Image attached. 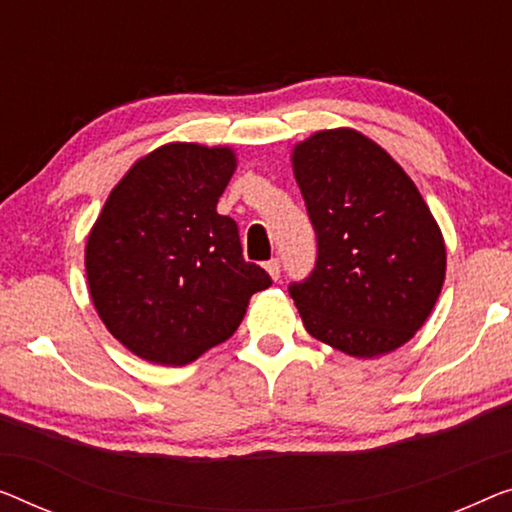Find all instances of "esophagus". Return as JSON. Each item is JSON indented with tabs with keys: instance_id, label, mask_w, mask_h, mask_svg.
Masks as SVG:
<instances>
[{
	"instance_id": "esophagus-1",
	"label": "esophagus",
	"mask_w": 512,
	"mask_h": 512,
	"mask_svg": "<svg viewBox=\"0 0 512 512\" xmlns=\"http://www.w3.org/2000/svg\"><path fill=\"white\" fill-rule=\"evenodd\" d=\"M264 266H266V271H269V276H271L273 280H278V278H280V271H282V266H280V259H278V257L269 259V262H266Z\"/></svg>"
}]
</instances>
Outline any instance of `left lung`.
<instances>
[{
    "label": "left lung",
    "instance_id": "8db88e82",
    "mask_svg": "<svg viewBox=\"0 0 512 512\" xmlns=\"http://www.w3.org/2000/svg\"><path fill=\"white\" fill-rule=\"evenodd\" d=\"M292 165L317 234L315 269L289 285L305 331L349 356L393 352L444 287L437 220L407 172L352 128L310 135Z\"/></svg>",
    "mask_w": 512,
    "mask_h": 512
}]
</instances>
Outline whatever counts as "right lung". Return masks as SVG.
<instances>
[{
	"label": "right lung",
	"mask_w": 512,
	"mask_h": 512,
	"mask_svg": "<svg viewBox=\"0 0 512 512\" xmlns=\"http://www.w3.org/2000/svg\"><path fill=\"white\" fill-rule=\"evenodd\" d=\"M234 151L172 142L137 160L91 227L85 266L108 331L144 361L186 365L239 329L271 287L243 259L239 227L216 211Z\"/></svg>",
	"instance_id": "obj_1"
}]
</instances>
